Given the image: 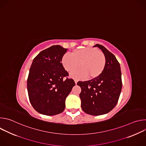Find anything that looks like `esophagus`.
Returning <instances> with one entry per match:
<instances>
[{"mask_svg": "<svg viewBox=\"0 0 146 146\" xmlns=\"http://www.w3.org/2000/svg\"><path fill=\"white\" fill-rule=\"evenodd\" d=\"M74 82H75V84H77V80H74Z\"/></svg>", "mask_w": 146, "mask_h": 146, "instance_id": "34e87169", "label": "esophagus"}]
</instances>
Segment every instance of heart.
I'll return each mask as SVG.
<instances>
[{
  "mask_svg": "<svg viewBox=\"0 0 146 146\" xmlns=\"http://www.w3.org/2000/svg\"><path fill=\"white\" fill-rule=\"evenodd\" d=\"M71 55L65 54L63 56L62 65L69 73L73 72L78 66L80 68L71 74L70 76L73 78H96L101 75L105 69L106 57L96 48L87 47L75 50L72 51Z\"/></svg>",
  "mask_w": 146,
  "mask_h": 146,
  "instance_id": "1",
  "label": "heart"
}]
</instances>
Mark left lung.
Here are the masks:
<instances>
[{"label": "left lung", "instance_id": "left-lung-1", "mask_svg": "<svg viewBox=\"0 0 146 146\" xmlns=\"http://www.w3.org/2000/svg\"><path fill=\"white\" fill-rule=\"evenodd\" d=\"M106 57L103 73L96 78L78 81L81 88L80 98L81 108L87 114L99 115L110 112L117 105L121 89V72L115 56L102 45L96 44Z\"/></svg>", "mask_w": 146, "mask_h": 146}]
</instances>
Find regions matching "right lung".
<instances>
[{
    "instance_id": "obj_1",
    "label": "right lung",
    "mask_w": 146,
    "mask_h": 146,
    "mask_svg": "<svg viewBox=\"0 0 146 146\" xmlns=\"http://www.w3.org/2000/svg\"><path fill=\"white\" fill-rule=\"evenodd\" d=\"M67 48L52 46L41 51L33 60L27 80V90L32 106L38 113L54 115L63 112L65 99L75 86L62 65Z\"/></svg>"
}]
</instances>
